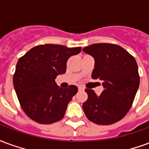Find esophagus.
<instances>
[{
    "mask_svg": "<svg viewBox=\"0 0 149 149\" xmlns=\"http://www.w3.org/2000/svg\"><path fill=\"white\" fill-rule=\"evenodd\" d=\"M78 89H79V91H84V88L83 87H78Z\"/></svg>",
    "mask_w": 149,
    "mask_h": 149,
    "instance_id": "1",
    "label": "esophagus"
}]
</instances>
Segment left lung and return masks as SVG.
<instances>
[{
    "label": "left lung",
    "instance_id": "1",
    "mask_svg": "<svg viewBox=\"0 0 149 149\" xmlns=\"http://www.w3.org/2000/svg\"><path fill=\"white\" fill-rule=\"evenodd\" d=\"M94 58L92 78L102 81L103 92L97 96L85 89L88 100L83 104L90 121L108 125L119 121L130 109L140 85L138 66L134 57L116 45L93 44L83 49Z\"/></svg>",
    "mask_w": 149,
    "mask_h": 149
}]
</instances>
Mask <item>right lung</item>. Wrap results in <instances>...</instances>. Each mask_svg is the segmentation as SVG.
Segmentation results:
<instances>
[{
    "label": "right lung",
    "mask_w": 149,
    "mask_h": 149,
    "mask_svg": "<svg viewBox=\"0 0 149 149\" xmlns=\"http://www.w3.org/2000/svg\"><path fill=\"white\" fill-rule=\"evenodd\" d=\"M81 51V47L48 44L34 47L19 59L13 85L22 109L33 120L49 125L64 117L78 88L63 89L55 79L65 73L68 59Z\"/></svg>",
    "instance_id": "1"
}]
</instances>
